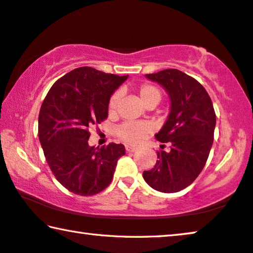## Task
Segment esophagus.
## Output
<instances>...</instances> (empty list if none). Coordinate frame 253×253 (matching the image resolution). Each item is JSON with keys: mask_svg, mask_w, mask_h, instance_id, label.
I'll return each instance as SVG.
<instances>
[{"mask_svg": "<svg viewBox=\"0 0 253 253\" xmlns=\"http://www.w3.org/2000/svg\"><path fill=\"white\" fill-rule=\"evenodd\" d=\"M137 149L134 148V146H130V145H126V151L127 152H135Z\"/></svg>", "mask_w": 253, "mask_h": 253, "instance_id": "1", "label": "esophagus"}]
</instances>
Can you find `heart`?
I'll list each match as a JSON object with an SVG mask.
<instances>
[{
	"label": "heart",
	"mask_w": 253,
	"mask_h": 253,
	"mask_svg": "<svg viewBox=\"0 0 253 253\" xmlns=\"http://www.w3.org/2000/svg\"><path fill=\"white\" fill-rule=\"evenodd\" d=\"M139 100L141 102L145 105L146 108L156 107V105L160 102L161 90L152 84H142L137 89ZM120 99V94L116 92L112 94L109 99L108 102V112L109 115H115L117 110V105H118ZM117 136H118L122 141L128 144L136 145L139 144L143 139H144L150 134V127L146 125L145 123H138V122H126L123 123L122 125L118 126L116 130Z\"/></svg>",
	"instance_id": "b5f03b06"
}]
</instances>
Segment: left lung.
<instances>
[{"mask_svg":"<svg viewBox=\"0 0 253 253\" xmlns=\"http://www.w3.org/2000/svg\"><path fill=\"white\" fill-rule=\"evenodd\" d=\"M167 90L170 112L156 134L163 143L154 168L143 178L154 190L175 193L191 185L202 171L213 143L216 114L209 94L193 77L177 69L145 75ZM169 150L165 151V144Z\"/></svg>","mask_w":253,"mask_h":253,"instance_id":"8db88e82","label":"left lung"}]
</instances>
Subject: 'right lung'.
<instances>
[{
  "instance_id": "add662e5",
  "label": "right lung",
  "mask_w": 253,
  "mask_h": 253,
  "mask_svg": "<svg viewBox=\"0 0 253 253\" xmlns=\"http://www.w3.org/2000/svg\"><path fill=\"white\" fill-rule=\"evenodd\" d=\"M128 76L90 67L71 70L48 90L39 116V137L58 182L75 194L100 193L111 183L125 146L88 145L89 128L108 117L112 93Z\"/></svg>"
}]
</instances>
